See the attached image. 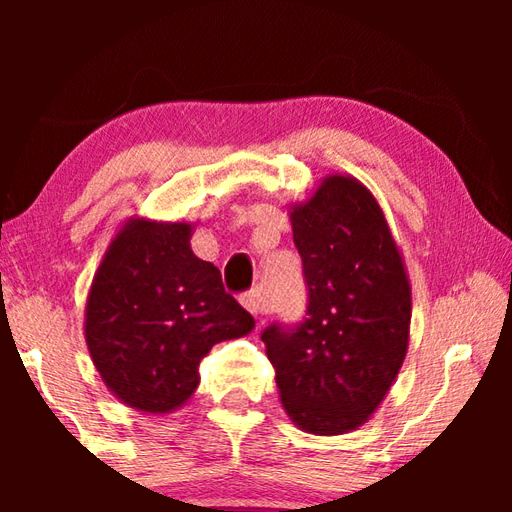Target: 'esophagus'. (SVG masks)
Wrapping results in <instances>:
<instances>
[{"instance_id":"34e87169","label":"esophagus","mask_w":512,"mask_h":512,"mask_svg":"<svg viewBox=\"0 0 512 512\" xmlns=\"http://www.w3.org/2000/svg\"><path fill=\"white\" fill-rule=\"evenodd\" d=\"M241 305H244L250 314L253 316H259L262 314V293H259V289H253L250 293H246V296H241Z\"/></svg>"}]
</instances>
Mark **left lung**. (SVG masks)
I'll use <instances>...</instances> for the list:
<instances>
[{
	"label": "left lung",
	"instance_id": "left-lung-1",
	"mask_svg": "<svg viewBox=\"0 0 512 512\" xmlns=\"http://www.w3.org/2000/svg\"><path fill=\"white\" fill-rule=\"evenodd\" d=\"M309 289L298 327L262 341L284 411L298 429L339 436L379 409L411 332V282L377 198L348 173H329L289 207Z\"/></svg>",
	"mask_w": 512,
	"mask_h": 512
}]
</instances>
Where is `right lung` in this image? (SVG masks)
<instances>
[{
  "label": "right lung",
  "mask_w": 512,
  "mask_h": 512,
  "mask_svg": "<svg viewBox=\"0 0 512 512\" xmlns=\"http://www.w3.org/2000/svg\"><path fill=\"white\" fill-rule=\"evenodd\" d=\"M194 228L131 216L90 284L83 332L92 363L108 391L135 411L180 409L198 388L205 354L255 327L225 293L219 268L194 255Z\"/></svg>",
  "instance_id": "1"
}]
</instances>
